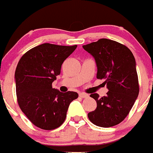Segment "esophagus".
<instances>
[{
    "instance_id": "34e87169",
    "label": "esophagus",
    "mask_w": 153,
    "mask_h": 153,
    "mask_svg": "<svg viewBox=\"0 0 153 153\" xmlns=\"http://www.w3.org/2000/svg\"><path fill=\"white\" fill-rule=\"evenodd\" d=\"M79 96L82 98H86V97H88V94H86V93H79Z\"/></svg>"
}]
</instances>
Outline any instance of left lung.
I'll return each instance as SVG.
<instances>
[{
  "label": "left lung",
  "mask_w": 153,
  "mask_h": 153,
  "mask_svg": "<svg viewBox=\"0 0 153 153\" xmlns=\"http://www.w3.org/2000/svg\"><path fill=\"white\" fill-rule=\"evenodd\" d=\"M83 48L95 59L97 79H105L109 91L97 101V109L88 113L89 120L100 127H111L120 123L129 114L137 99L140 88L136 63L130 50L125 45L109 39L83 45Z\"/></svg>",
  "instance_id": "obj_1"
}]
</instances>
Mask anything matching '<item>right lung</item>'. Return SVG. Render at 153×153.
<instances>
[{"mask_svg": "<svg viewBox=\"0 0 153 153\" xmlns=\"http://www.w3.org/2000/svg\"><path fill=\"white\" fill-rule=\"evenodd\" d=\"M77 45L43 44L24 53L15 70L19 106L33 125L45 130L58 128L64 122L76 92L62 93L52 88L60 75L62 63Z\"/></svg>", "mask_w": 153, "mask_h": 153, "instance_id": "add662e5", "label": "right lung"}]
</instances>
